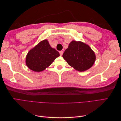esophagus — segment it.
<instances>
[{
  "label": "esophagus",
  "mask_w": 121,
  "mask_h": 121,
  "mask_svg": "<svg viewBox=\"0 0 121 121\" xmlns=\"http://www.w3.org/2000/svg\"><path fill=\"white\" fill-rule=\"evenodd\" d=\"M63 53H64L63 51H60V56H62V55L63 54Z\"/></svg>",
  "instance_id": "obj_1"
}]
</instances>
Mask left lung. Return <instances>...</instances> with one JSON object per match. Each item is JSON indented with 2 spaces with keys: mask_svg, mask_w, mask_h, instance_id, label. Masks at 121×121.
I'll use <instances>...</instances> for the list:
<instances>
[{
  "mask_svg": "<svg viewBox=\"0 0 121 121\" xmlns=\"http://www.w3.org/2000/svg\"><path fill=\"white\" fill-rule=\"evenodd\" d=\"M63 57L70 66L80 72L90 69L96 60L94 52L88 45L74 40L69 44Z\"/></svg>",
  "mask_w": 121,
  "mask_h": 121,
  "instance_id": "left-lung-1",
  "label": "left lung"
}]
</instances>
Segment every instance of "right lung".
I'll use <instances>...</instances> for the list:
<instances>
[{"label":"right lung","instance_id":"1","mask_svg":"<svg viewBox=\"0 0 121 121\" xmlns=\"http://www.w3.org/2000/svg\"><path fill=\"white\" fill-rule=\"evenodd\" d=\"M59 56V52L52 48L45 39L29 51L26 58V64L31 70L40 72L48 67Z\"/></svg>","mask_w":121,"mask_h":121}]
</instances>
